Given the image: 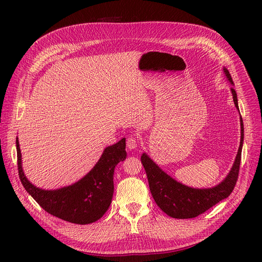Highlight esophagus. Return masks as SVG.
I'll return each mask as SVG.
<instances>
[{
    "label": "esophagus",
    "instance_id": "esophagus-1",
    "mask_svg": "<svg viewBox=\"0 0 262 262\" xmlns=\"http://www.w3.org/2000/svg\"><path fill=\"white\" fill-rule=\"evenodd\" d=\"M138 144H139V142L136 138L130 137L128 140H126V147H128V149H130V150L137 148Z\"/></svg>",
    "mask_w": 262,
    "mask_h": 262
}]
</instances>
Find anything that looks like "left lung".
Returning a JSON list of instances; mask_svg holds the SVG:
<instances>
[{
	"mask_svg": "<svg viewBox=\"0 0 262 262\" xmlns=\"http://www.w3.org/2000/svg\"><path fill=\"white\" fill-rule=\"evenodd\" d=\"M224 74L228 82L234 85L232 76L228 70L223 68ZM233 100L236 108L238 109L237 94L234 87L231 89ZM239 110V109H238ZM244 142V124L241 117V144L237 152L235 162L225 179L215 187L212 188H192L171 178L162 168L150 160L146 153L141 156V162L146 171L150 193L163 212L173 219H192L204 213L213 205L226 199L235 188L238 178L239 165L242 158V148Z\"/></svg>",
	"mask_w": 262,
	"mask_h": 262,
	"instance_id": "8db88e82",
	"label": "left lung"
}]
</instances>
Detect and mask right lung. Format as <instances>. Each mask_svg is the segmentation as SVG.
<instances>
[{
	"label": "right lung",
	"instance_id": "1",
	"mask_svg": "<svg viewBox=\"0 0 262 262\" xmlns=\"http://www.w3.org/2000/svg\"><path fill=\"white\" fill-rule=\"evenodd\" d=\"M18 175L26 191L51 215L74 224H91L107 212L114 194V171L125 160V139L105 148L93 169L75 184L55 190L37 188L23 171L21 153L16 139Z\"/></svg>",
	"mask_w": 262,
	"mask_h": 262
}]
</instances>
